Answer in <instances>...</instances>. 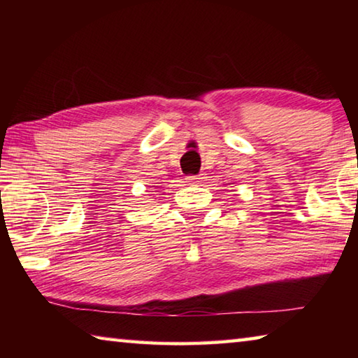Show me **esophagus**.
Masks as SVG:
<instances>
[{
	"instance_id": "obj_1",
	"label": "esophagus",
	"mask_w": 358,
	"mask_h": 358,
	"mask_svg": "<svg viewBox=\"0 0 358 358\" xmlns=\"http://www.w3.org/2000/svg\"><path fill=\"white\" fill-rule=\"evenodd\" d=\"M186 180H187V183L197 185V183H201V181H202V177H201V175H191V177H187Z\"/></svg>"
}]
</instances>
